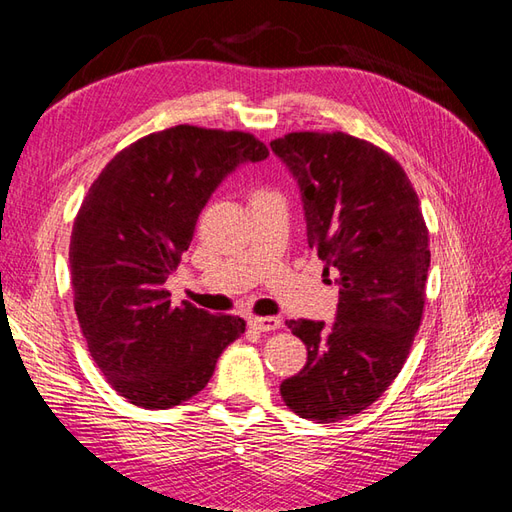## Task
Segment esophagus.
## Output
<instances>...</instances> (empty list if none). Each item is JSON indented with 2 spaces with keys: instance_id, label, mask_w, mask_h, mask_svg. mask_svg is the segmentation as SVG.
I'll return each instance as SVG.
<instances>
[{
  "instance_id": "obj_1",
  "label": "esophagus",
  "mask_w": 512,
  "mask_h": 512,
  "mask_svg": "<svg viewBox=\"0 0 512 512\" xmlns=\"http://www.w3.org/2000/svg\"><path fill=\"white\" fill-rule=\"evenodd\" d=\"M248 325L259 332H275L281 328V319L279 317H250Z\"/></svg>"
}]
</instances>
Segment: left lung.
<instances>
[{
    "mask_svg": "<svg viewBox=\"0 0 512 512\" xmlns=\"http://www.w3.org/2000/svg\"><path fill=\"white\" fill-rule=\"evenodd\" d=\"M270 149L297 180L308 246L339 286L332 325L288 321L308 363L281 383V398L301 418L345 420L383 396L407 361L424 308L429 231L407 173L367 140L292 132Z\"/></svg>",
    "mask_w": 512,
    "mask_h": 512,
    "instance_id": "obj_1",
    "label": "left lung"
}]
</instances>
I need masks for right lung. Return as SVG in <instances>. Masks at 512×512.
Returning <instances> with one entry per match:
<instances>
[{"label": "right lung", "instance_id": "1", "mask_svg": "<svg viewBox=\"0 0 512 512\" xmlns=\"http://www.w3.org/2000/svg\"><path fill=\"white\" fill-rule=\"evenodd\" d=\"M266 156L250 134L176 125L116 154L85 195L70 239L74 310L94 363L132 405L193 398L244 334L231 314L173 308L165 281L213 191Z\"/></svg>", "mask_w": 512, "mask_h": 512}]
</instances>
